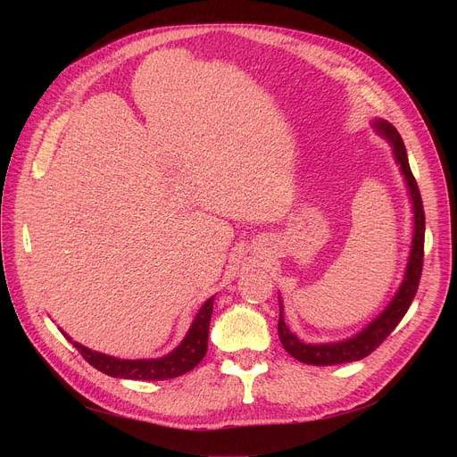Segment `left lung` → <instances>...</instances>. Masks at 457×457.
I'll use <instances>...</instances> for the list:
<instances>
[{
	"instance_id": "obj_1",
	"label": "left lung",
	"mask_w": 457,
	"mask_h": 457,
	"mask_svg": "<svg viewBox=\"0 0 457 457\" xmlns=\"http://www.w3.org/2000/svg\"><path fill=\"white\" fill-rule=\"evenodd\" d=\"M374 128L383 137H387L389 142L393 144L395 159L402 168V174L405 178L407 187H410V195L413 200L415 233H413V246H411V253H410V262H407L405 278L400 285V291L396 293V296L393 298L389 307L383 311V313L372 324H369L361 333L355 335L353 339H348L343 343H331V345H305V343H302L296 335L291 333L289 328L285 326L283 305L279 302V322H278L279 341L287 352L305 365H317V367L341 365V363L359 361V359H363L369 353H372L383 341L389 337V333L403 319V315L407 313V309H410V305L417 295V289H419L422 262H424V229H426L420 190H419L417 179L410 168V162H407L403 140H402L400 133L396 131V128L393 124H389L387 120H376Z\"/></svg>"
}]
</instances>
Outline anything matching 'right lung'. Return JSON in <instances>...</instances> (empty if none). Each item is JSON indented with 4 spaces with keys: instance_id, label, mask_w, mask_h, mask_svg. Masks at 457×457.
<instances>
[{
    "instance_id": "add662e5",
    "label": "right lung",
    "mask_w": 457,
    "mask_h": 457,
    "mask_svg": "<svg viewBox=\"0 0 457 457\" xmlns=\"http://www.w3.org/2000/svg\"><path fill=\"white\" fill-rule=\"evenodd\" d=\"M212 300L214 296L202 305L183 343L174 352L159 359H137V361H129V359H116L100 352H92L83 345L74 343L66 333L64 337L78 348V352L85 357L87 363H90L94 369H98L107 376L124 378V379H146V381L178 378L195 369L207 352Z\"/></svg>"
}]
</instances>
